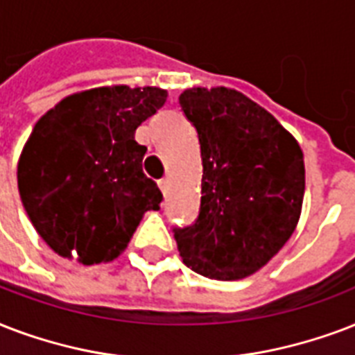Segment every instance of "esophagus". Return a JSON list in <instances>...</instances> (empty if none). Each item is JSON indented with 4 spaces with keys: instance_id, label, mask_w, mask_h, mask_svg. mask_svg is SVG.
<instances>
[{
    "instance_id": "34e87169",
    "label": "esophagus",
    "mask_w": 355,
    "mask_h": 355,
    "mask_svg": "<svg viewBox=\"0 0 355 355\" xmlns=\"http://www.w3.org/2000/svg\"><path fill=\"white\" fill-rule=\"evenodd\" d=\"M159 189L163 191V194H166L170 189V180L168 178H163V180H159Z\"/></svg>"
}]
</instances>
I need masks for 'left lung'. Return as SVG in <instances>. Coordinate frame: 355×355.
Returning a JSON list of instances; mask_svg holds the SVG:
<instances>
[{"label":"left lung","instance_id":"obj_1","mask_svg":"<svg viewBox=\"0 0 355 355\" xmlns=\"http://www.w3.org/2000/svg\"><path fill=\"white\" fill-rule=\"evenodd\" d=\"M202 155L196 224L175 232L191 270L233 282L263 268L295 233L306 191L298 140L248 96L192 87L180 96Z\"/></svg>","mask_w":355,"mask_h":355}]
</instances>
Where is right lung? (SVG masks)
Here are the masks:
<instances>
[{
	"label": "right lung",
	"mask_w": 355,
	"mask_h": 355,
	"mask_svg": "<svg viewBox=\"0 0 355 355\" xmlns=\"http://www.w3.org/2000/svg\"><path fill=\"white\" fill-rule=\"evenodd\" d=\"M159 87L105 85L70 94L33 128L18 159L29 220L55 254L83 265L116 259L163 194L142 172L135 131L161 109Z\"/></svg>",
	"instance_id": "right-lung-1"
}]
</instances>
